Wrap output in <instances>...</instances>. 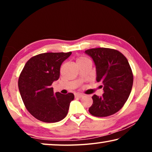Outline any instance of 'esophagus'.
I'll list each match as a JSON object with an SVG mask.
<instances>
[{
  "mask_svg": "<svg viewBox=\"0 0 152 152\" xmlns=\"http://www.w3.org/2000/svg\"><path fill=\"white\" fill-rule=\"evenodd\" d=\"M75 97H82L83 96H84V95L82 94V93H75Z\"/></svg>",
  "mask_w": 152,
  "mask_h": 152,
  "instance_id": "1",
  "label": "esophagus"
}]
</instances>
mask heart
<instances>
[{
    "label": "heart",
    "instance_id": "b5f03b06",
    "mask_svg": "<svg viewBox=\"0 0 152 152\" xmlns=\"http://www.w3.org/2000/svg\"><path fill=\"white\" fill-rule=\"evenodd\" d=\"M85 59H86V57H78L77 59V62H79L80 61H82V60H84Z\"/></svg>",
    "mask_w": 152,
    "mask_h": 152
}]
</instances>
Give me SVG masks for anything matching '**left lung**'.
I'll return each mask as SVG.
<instances>
[{"label":"left lung","instance_id":"8db88e82","mask_svg":"<svg viewBox=\"0 0 152 152\" xmlns=\"http://www.w3.org/2000/svg\"><path fill=\"white\" fill-rule=\"evenodd\" d=\"M96 66V80L102 83L104 93L94 95L88 111L96 117H107L123 107L132 91L134 76L128 60L117 50L98 48L87 50Z\"/></svg>","mask_w":152,"mask_h":152}]
</instances>
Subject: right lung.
<instances>
[{
	"mask_svg": "<svg viewBox=\"0 0 152 152\" xmlns=\"http://www.w3.org/2000/svg\"><path fill=\"white\" fill-rule=\"evenodd\" d=\"M69 53H46L27 61L18 78V89L26 109L37 120L57 122L68 114L73 93H54L51 85L60 75V67Z\"/></svg>",
	"mask_w": 152,
	"mask_h": 152,
	"instance_id": "1",
	"label": "right lung"
}]
</instances>
